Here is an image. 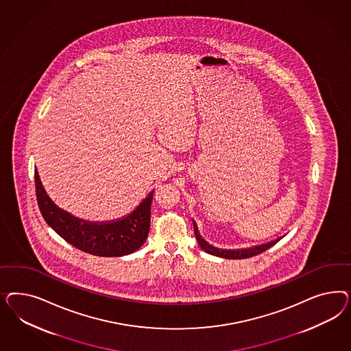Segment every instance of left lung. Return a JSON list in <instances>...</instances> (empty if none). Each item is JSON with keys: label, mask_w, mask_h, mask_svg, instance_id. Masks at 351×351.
<instances>
[{"label": "left lung", "mask_w": 351, "mask_h": 351, "mask_svg": "<svg viewBox=\"0 0 351 351\" xmlns=\"http://www.w3.org/2000/svg\"><path fill=\"white\" fill-rule=\"evenodd\" d=\"M194 223V234H195V239L198 241V243L201 245V248L204 250L207 254H211V255L219 256V257H223V258H233V260H238V258H248V257H252V256L260 255L263 252H265L266 250H269L270 247L276 245V241L273 242H269L266 245H257V247H252V248H247V250H234V251H228V250H220V248H216L213 247L211 245H208L202 237L199 235L198 232V226L197 223Z\"/></svg>", "instance_id": "left-lung-1"}]
</instances>
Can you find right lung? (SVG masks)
I'll use <instances>...</instances> for the list:
<instances>
[{"label":"right lung","mask_w":351,"mask_h":351,"mask_svg":"<svg viewBox=\"0 0 351 351\" xmlns=\"http://www.w3.org/2000/svg\"><path fill=\"white\" fill-rule=\"evenodd\" d=\"M36 197L45 221L69 245L90 255L118 257L135 252L148 238L153 191L125 219L113 223L84 221L58 208L34 171Z\"/></svg>","instance_id":"right-lung-1"}]
</instances>
